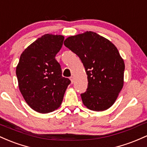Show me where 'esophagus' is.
I'll use <instances>...</instances> for the list:
<instances>
[{"label": "esophagus", "mask_w": 147, "mask_h": 147, "mask_svg": "<svg viewBox=\"0 0 147 147\" xmlns=\"http://www.w3.org/2000/svg\"><path fill=\"white\" fill-rule=\"evenodd\" d=\"M70 80H71V83H73V82H74V77L71 76L70 77Z\"/></svg>", "instance_id": "34e87169"}]
</instances>
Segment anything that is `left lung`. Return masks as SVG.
Returning <instances> with one entry per match:
<instances>
[{"label": "left lung", "instance_id": "8db88e82", "mask_svg": "<svg viewBox=\"0 0 147 147\" xmlns=\"http://www.w3.org/2000/svg\"><path fill=\"white\" fill-rule=\"evenodd\" d=\"M64 44L82 61L87 75L83 104L94 111H103L115 102L123 85L125 65L116 47L96 32L71 36Z\"/></svg>", "mask_w": 147, "mask_h": 147}]
</instances>
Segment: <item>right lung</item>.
Masks as SVG:
<instances>
[{
  "label": "right lung",
  "mask_w": 147,
  "mask_h": 147,
  "mask_svg": "<svg viewBox=\"0 0 147 147\" xmlns=\"http://www.w3.org/2000/svg\"><path fill=\"white\" fill-rule=\"evenodd\" d=\"M64 39L50 34L38 38L22 53L16 67L21 93L38 113H49L58 108L71 83L62 76L61 66L55 60Z\"/></svg>",
  "instance_id": "1"
}]
</instances>
